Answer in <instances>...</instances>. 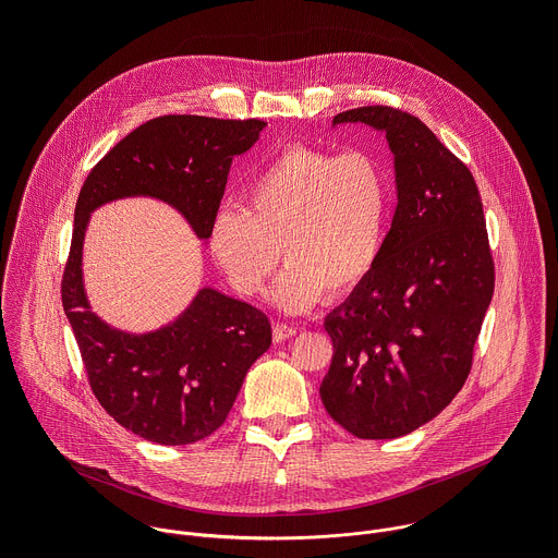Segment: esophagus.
<instances>
[{
	"instance_id": "34e87169",
	"label": "esophagus",
	"mask_w": 558,
	"mask_h": 558,
	"mask_svg": "<svg viewBox=\"0 0 558 558\" xmlns=\"http://www.w3.org/2000/svg\"><path fill=\"white\" fill-rule=\"evenodd\" d=\"M293 336H298V327H293V325H282V323H276V325H274V340H276V342L289 340V338H293Z\"/></svg>"
}]
</instances>
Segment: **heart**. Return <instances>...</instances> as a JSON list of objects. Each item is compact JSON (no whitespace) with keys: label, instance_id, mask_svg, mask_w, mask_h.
Here are the masks:
<instances>
[{"label":"heart","instance_id":"obj_1","mask_svg":"<svg viewBox=\"0 0 558 558\" xmlns=\"http://www.w3.org/2000/svg\"><path fill=\"white\" fill-rule=\"evenodd\" d=\"M245 205L220 207L207 245L241 295H258L289 265L274 289L287 311H302L325 293L340 300L373 274L386 241L390 181L366 149L331 151L291 145L260 168Z\"/></svg>","mask_w":558,"mask_h":558}]
</instances>
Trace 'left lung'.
I'll return each mask as SVG.
<instances>
[{"instance_id": "1", "label": "left lung", "mask_w": 558, "mask_h": 558, "mask_svg": "<svg viewBox=\"0 0 558 558\" xmlns=\"http://www.w3.org/2000/svg\"><path fill=\"white\" fill-rule=\"evenodd\" d=\"M355 121L386 132L397 207L373 274L327 315L333 360L320 397L351 435L395 439L437 417L465 384L495 260L480 190L428 125L390 106L333 117Z\"/></svg>"}]
</instances>
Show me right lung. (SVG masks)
I'll return each instance as SVG.
<instances>
[{
	"mask_svg": "<svg viewBox=\"0 0 558 558\" xmlns=\"http://www.w3.org/2000/svg\"><path fill=\"white\" fill-rule=\"evenodd\" d=\"M267 123L166 114L121 138L88 174L74 207L61 302L106 413L134 435L185 446L218 430L250 366L271 347L269 317L241 300L201 289L170 327L130 336L90 311L82 280V247L90 214L125 196L174 205L207 238L233 156L247 151Z\"/></svg>",
	"mask_w": 558,
	"mask_h": 558,
	"instance_id": "1",
	"label": "right lung"
}]
</instances>
